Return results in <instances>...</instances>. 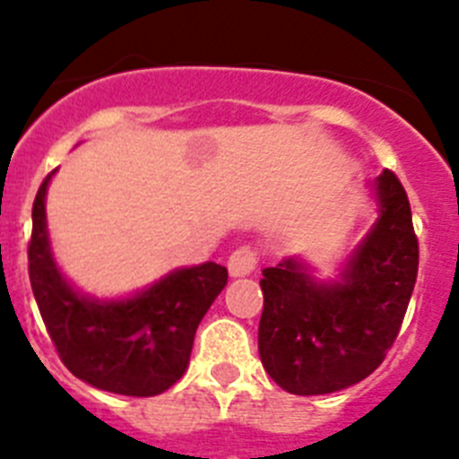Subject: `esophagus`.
<instances>
[{
  "label": "esophagus",
  "instance_id": "obj_1",
  "mask_svg": "<svg viewBox=\"0 0 459 459\" xmlns=\"http://www.w3.org/2000/svg\"><path fill=\"white\" fill-rule=\"evenodd\" d=\"M257 269V253L253 248H238L227 259V271L232 278H246Z\"/></svg>",
  "mask_w": 459,
  "mask_h": 459
}]
</instances>
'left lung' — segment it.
Masks as SVG:
<instances>
[{
    "label": "left lung",
    "instance_id": "1",
    "mask_svg": "<svg viewBox=\"0 0 459 459\" xmlns=\"http://www.w3.org/2000/svg\"><path fill=\"white\" fill-rule=\"evenodd\" d=\"M377 221L340 266L317 280L301 257L262 271L259 359L294 395L342 391L381 366L395 342L419 273L407 193L388 169L370 184Z\"/></svg>",
    "mask_w": 459,
    "mask_h": 459
}]
</instances>
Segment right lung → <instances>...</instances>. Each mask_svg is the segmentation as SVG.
I'll use <instances>...</instances> for the list:
<instances>
[{
    "mask_svg": "<svg viewBox=\"0 0 459 459\" xmlns=\"http://www.w3.org/2000/svg\"><path fill=\"white\" fill-rule=\"evenodd\" d=\"M52 174L31 209L30 280L56 354L73 375L100 391L131 397L168 391L188 368L195 331L225 290L227 269L216 262L184 266L121 299L82 294L50 248L46 195Z\"/></svg>",
    "mask_w": 459,
    "mask_h": 459,
    "instance_id": "1",
    "label": "right lung"
}]
</instances>
